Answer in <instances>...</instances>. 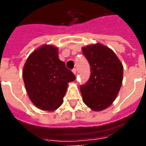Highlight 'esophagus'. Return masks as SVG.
Returning a JSON list of instances; mask_svg holds the SVG:
<instances>
[{"mask_svg": "<svg viewBox=\"0 0 146 146\" xmlns=\"http://www.w3.org/2000/svg\"><path fill=\"white\" fill-rule=\"evenodd\" d=\"M73 73L75 74V75H76V69H73Z\"/></svg>", "mask_w": 146, "mask_h": 146, "instance_id": "1", "label": "esophagus"}]
</instances>
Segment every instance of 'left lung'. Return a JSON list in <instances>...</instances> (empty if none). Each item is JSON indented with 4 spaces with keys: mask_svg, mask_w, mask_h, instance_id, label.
Masks as SVG:
<instances>
[{
    "mask_svg": "<svg viewBox=\"0 0 146 146\" xmlns=\"http://www.w3.org/2000/svg\"><path fill=\"white\" fill-rule=\"evenodd\" d=\"M91 67V76L80 86L83 100L94 111L109 107L118 95L122 85L123 68L116 54L101 44L82 48Z\"/></svg>",
    "mask_w": 146,
    "mask_h": 146,
    "instance_id": "8db88e82",
    "label": "left lung"
}]
</instances>
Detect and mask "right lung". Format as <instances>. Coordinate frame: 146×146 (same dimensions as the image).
Wrapping results in <instances>:
<instances>
[{
    "instance_id": "1",
    "label": "right lung",
    "mask_w": 146,
    "mask_h": 146,
    "mask_svg": "<svg viewBox=\"0 0 146 146\" xmlns=\"http://www.w3.org/2000/svg\"><path fill=\"white\" fill-rule=\"evenodd\" d=\"M27 94L40 110L53 111L63 102L68 83L76 77L58 58V48L44 44L30 54L23 71Z\"/></svg>"
}]
</instances>
